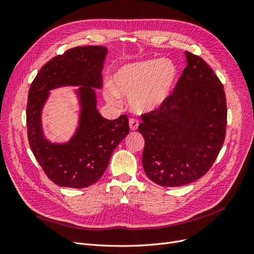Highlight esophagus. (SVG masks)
I'll return each mask as SVG.
<instances>
[{
    "mask_svg": "<svg viewBox=\"0 0 254 254\" xmlns=\"http://www.w3.org/2000/svg\"><path fill=\"white\" fill-rule=\"evenodd\" d=\"M129 127L131 130H136L137 127H139V121L133 118L129 119Z\"/></svg>",
    "mask_w": 254,
    "mask_h": 254,
    "instance_id": "1",
    "label": "esophagus"
}]
</instances>
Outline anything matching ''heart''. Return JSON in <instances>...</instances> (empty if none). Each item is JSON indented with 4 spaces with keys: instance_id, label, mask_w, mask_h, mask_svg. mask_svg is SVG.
<instances>
[{
    "instance_id": "b5f03b06",
    "label": "heart",
    "mask_w": 254,
    "mask_h": 254,
    "mask_svg": "<svg viewBox=\"0 0 254 254\" xmlns=\"http://www.w3.org/2000/svg\"><path fill=\"white\" fill-rule=\"evenodd\" d=\"M177 75L175 64L168 59L127 64L114 74L113 87H106L105 97L115 106L122 104L121 96L130 98V105L137 112L156 110L170 97Z\"/></svg>"
}]
</instances>
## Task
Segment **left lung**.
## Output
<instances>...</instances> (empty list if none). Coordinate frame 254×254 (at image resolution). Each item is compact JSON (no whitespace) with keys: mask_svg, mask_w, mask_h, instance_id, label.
Listing matches in <instances>:
<instances>
[{"mask_svg":"<svg viewBox=\"0 0 254 254\" xmlns=\"http://www.w3.org/2000/svg\"><path fill=\"white\" fill-rule=\"evenodd\" d=\"M188 64L160 108L142 114V163L161 187H181L204 176L224 144L227 102L224 86L205 61L186 52Z\"/></svg>","mask_w":254,"mask_h":254,"instance_id":"8db88e82","label":"left lung"}]
</instances>
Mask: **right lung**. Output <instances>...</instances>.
Here are the masks:
<instances>
[{"mask_svg":"<svg viewBox=\"0 0 254 254\" xmlns=\"http://www.w3.org/2000/svg\"><path fill=\"white\" fill-rule=\"evenodd\" d=\"M105 47H76L54 57L38 72L28 91L26 106L27 137L38 163L57 186L83 189L95 183L109 164L114 148L129 133L125 114L117 120L104 119L96 109L93 88L103 84ZM64 85H80L82 106L80 126L65 144L45 139L41 128V111L50 89Z\"/></svg>","mask_w":254,"mask_h":254,"instance_id":"add662e5","label":"right lung"}]
</instances>
